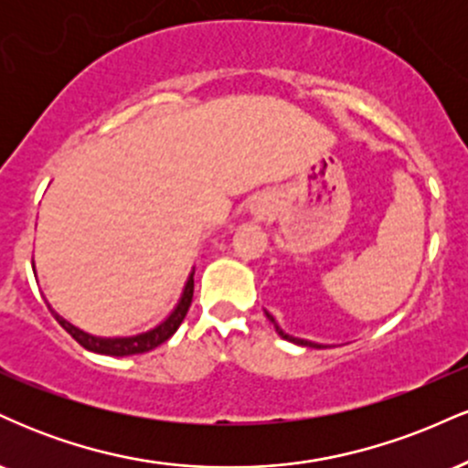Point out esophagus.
I'll return each mask as SVG.
<instances>
[{"label": "esophagus", "mask_w": 468, "mask_h": 468, "mask_svg": "<svg viewBox=\"0 0 468 468\" xmlns=\"http://www.w3.org/2000/svg\"><path fill=\"white\" fill-rule=\"evenodd\" d=\"M260 211H261V208H260Z\"/></svg>", "instance_id": "34e87169"}]
</instances>
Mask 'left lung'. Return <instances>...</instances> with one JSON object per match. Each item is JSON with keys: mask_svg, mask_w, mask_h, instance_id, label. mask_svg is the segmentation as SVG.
I'll list each match as a JSON object with an SVG mask.
<instances>
[{"mask_svg": "<svg viewBox=\"0 0 468 468\" xmlns=\"http://www.w3.org/2000/svg\"><path fill=\"white\" fill-rule=\"evenodd\" d=\"M264 314H266V319L271 321L272 325H275V332L282 338H286V341H290V343H294V346H303V347H327V346H324V343H314V341H308V338H297V336H292V335H288V332H283L282 327H279V324L275 321V316H272L271 313H266L264 310Z\"/></svg>", "mask_w": 468, "mask_h": 468, "instance_id": "left-lung-1", "label": "left lung"}]
</instances>
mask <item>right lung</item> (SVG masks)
<instances>
[{
	"instance_id": "right-lung-1",
	"label": "right lung",
	"mask_w": 468,
	"mask_h": 468,
	"mask_svg": "<svg viewBox=\"0 0 468 468\" xmlns=\"http://www.w3.org/2000/svg\"><path fill=\"white\" fill-rule=\"evenodd\" d=\"M191 299H193V271L189 272V277H186V283H185V288H182V294H180L178 303H176V308L171 310V313L166 314L158 325L149 327V330L138 332V335H132V336L90 335V332L80 330V327L69 324V321L63 319V316L58 314L50 303L48 302L46 303H48V308H50V313L55 314V319L61 324L63 330L69 332L72 338H77L85 350L96 352V354H107V356H132V354H143V352L154 350V347H158L160 343H165L166 338L174 336V332L178 330L182 321H185L186 313H189Z\"/></svg>"
}]
</instances>
